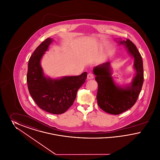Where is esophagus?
<instances>
[{"label":"esophagus","mask_w":160,"mask_h":160,"mask_svg":"<svg viewBox=\"0 0 160 160\" xmlns=\"http://www.w3.org/2000/svg\"><path fill=\"white\" fill-rule=\"evenodd\" d=\"M93 75L91 74V73H89L88 74V76H87V78L88 79V80H91V79H92V78H93Z\"/></svg>","instance_id":"34e87169"}]
</instances>
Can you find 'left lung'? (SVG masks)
Here are the masks:
<instances>
[{"label":"left lung","instance_id":"obj_1","mask_svg":"<svg viewBox=\"0 0 160 160\" xmlns=\"http://www.w3.org/2000/svg\"><path fill=\"white\" fill-rule=\"evenodd\" d=\"M119 45H123L131 58L134 59L133 69L136 74L131 83L124 86L119 85L112 76L110 63L107 62L93 69L98 83L97 99L99 107L106 113L119 114L134 106L142 90L143 83V67L142 56L136 46L127 39H115Z\"/></svg>","mask_w":160,"mask_h":160}]
</instances>
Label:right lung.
<instances>
[{
    "label": "right lung",
    "mask_w": 160,
    "mask_h": 160,
    "mask_svg": "<svg viewBox=\"0 0 160 160\" xmlns=\"http://www.w3.org/2000/svg\"><path fill=\"white\" fill-rule=\"evenodd\" d=\"M53 41V38L46 39L31 56L27 83L31 97L39 107L50 113L59 114L65 113L73 104L77 91L86 81L87 72L56 78L46 76L41 61Z\"/></svg>",
    "instance_id": "right-lung-1"
}]
</instances>
